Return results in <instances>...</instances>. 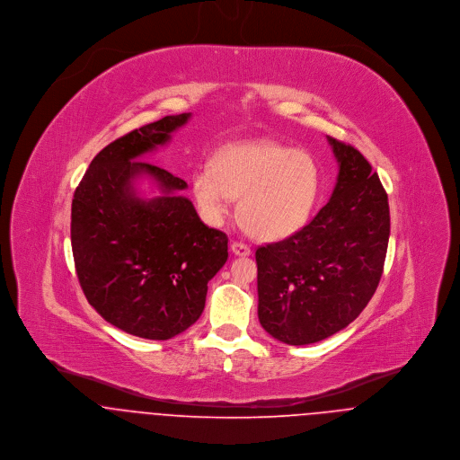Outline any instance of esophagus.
<instances>
[{"mask_svg": "<svg viewBox=\"0 0 460 460\" xmlns=\"http://www.w3.org/2000/svg\"><path fill=\"white\" fill-rule=\"evenodd\" d=\"M232 253L235 257H250L252 255V248L248 244H244V243L235 241V243H232Z\"/></svg>", "mask_w": 460, "mask_h": 460, "instance_id": "1", "label": "esophagus"}]
</instances>
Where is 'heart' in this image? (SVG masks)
Returning a JSON list of instances; mask_svg holds the SVG:
<instances>
[{
    "label": "heart",
    "instance_id": "b5f03b06",
    "mask_svg": "<svg viewBox=\"0 0 460 460\" xmlns=\"http://www.w3.org/2000/svg\"><path fill=\"white\" fill-rule=\"evenodd\" d=\"M201 216L216 225L239 198L243 228L262 241H279L301 230L319 198L321 168L306 150L272 139L223 146L191 177Z\"/></svg>",
    "mask_w": 460,
    "mask_h": 460
}]
</instances>
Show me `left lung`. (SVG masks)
Wrapping results in <instances>:
<instances>
[{
	"mask_svg": "<svg viewBox=\"0 0 460 460\" xmlns=\"http://www.w3.org/2000/svg\"><path fill=\"white\" fill-rule=\"evenodd\" d=\"M338 179L328 203L294 235L261 246L259 321L288 345L347 328L372 299L390 241L388 195L352 145L328 136Z\"/></svg>",
	"mask_w": 460,
	"mask_h": 460,
	"instance_id": "8db88e82",
	"label": "left lung"
}]
</instances>
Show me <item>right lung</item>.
I'll use <instances>...</instances> for the list:
<instances>
[{
	"label": "right lung",
	"mask_w": 460,
	"mask_h": 460,
	"mask_svg": "<svg viewBox=\"0 0 460 460\" xmlns=\"http://www.w3.org/2000/svg\"><path fill=\"white\" fill-rule=\"evenodd\" d=\"M191 113L170 115L115 139L75 188L70 243L79 285L97 314L129 334L168 340L193 326L207 283L228 259V237L198 217L188 184L145 161ZM152 178L161 198H137L133 182Z\"/></svg>",
	"instance_id": "right-lung-1"
}]
</instances>
